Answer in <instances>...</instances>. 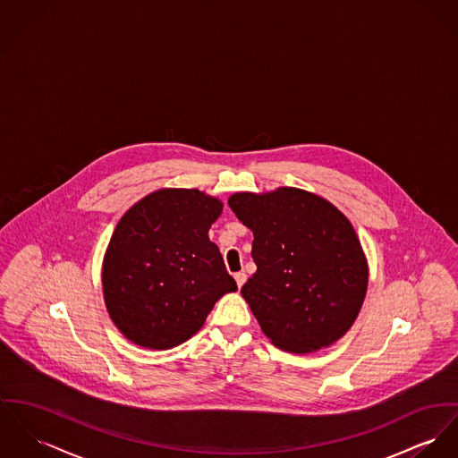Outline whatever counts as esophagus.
<instances>
[{
	"instance_id": "obj_1",
	"label": "esophagus",
	"mask_w": 458,
	"mask_h": 458,
	"mask_svg": "<svg viewBox=\"0 0 458 458\" xmlns=\"http://www.w3.org/2000/svg\"><path fill=\"white\" fill-rule=\"evenodd\" d=\"M233 277H235V282H237V285H239V287H242L247 279V276L244 272H237Z\"/></svg>"
}]
</instances>
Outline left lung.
Returning <instances> with one entry per match:
<instances>
[{
    "label": "left lung",
    "instance_id": "8db88e82",
    "mask_svg": "<svg viewBox=\"0 0 458 458\" xmlns=\"http://www.w3.org/2000/svg\"><path fill=\"white\" fill-rule=\"evenodd\" d=\"M228 206L254 235L258 268L241 293L261 331L294 353L340 340L368 289V261L345 214L316 193L287 186L235 193Z\"/></svg>",
    "mask_w": 458,
    "mask_h": 458
}]
</instances>
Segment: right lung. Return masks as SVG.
<instances>
[{"mask_svg":"<svg viewBox=\"0 0 458 458\" xmlns=\"http://www.w3.org/2000/svg\"><path fill=\"white\" fill-rule=\"evenodd\" d=\"M223 202L199 190L164 188L118 221L103 261L106 309L132 344L167 351L191 338L214 303L237 291L209 228Z\"/></svg>","mask_w":458,"mask_h":458,"instance_id":"obj_1","label":"right lung"}]
</instances>
